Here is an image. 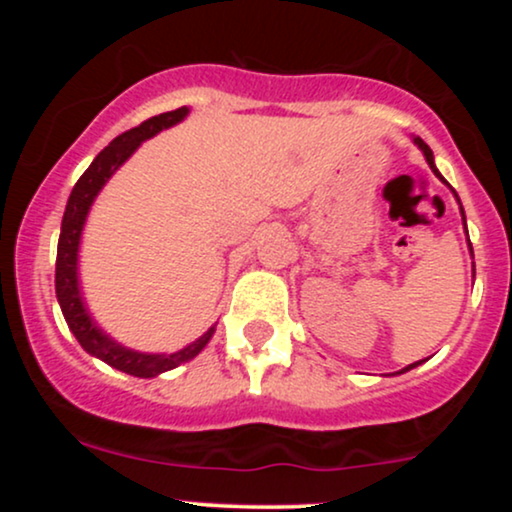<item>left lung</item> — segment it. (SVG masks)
<instances>
[{"label":"left lung","instance_id":"8db88e82","mask_svg":"<svg viewBox=\"0 0 512 512\" xmlns=\"http://www.w3.org/2000/svg\"><path fill=\"white\" fill-rule=\"evenodd\" d=\"M414 142L416 144H419V149L421 151H424V156H426V161H428V166H431V170H433V173H436L438 175V178H440V173H438V168H436V163H433V151H431V146H428L426 142H424V139H421V137H416L414 139ZM440 180H443V178H440ZM457 197V195H455ZM462 216H464V211H462ZM464 226H467V223H464ZM469 248H472V243H469ZM421 363V361H419ZM419 363H411V366H407V368H404V370H411V368H416V366H419ZM404 370H402V373H404Z\"/></svg>","mask_w":512,"mask_h":512}]
</instances>
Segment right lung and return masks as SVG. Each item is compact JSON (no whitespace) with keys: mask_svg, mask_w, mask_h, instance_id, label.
I'll use <instances>...</instances> for the list:
<instances>
[{"mask_svg":"<svg viewBox=\"0 0 512 512\" xmlns=\"http://www.w3.org/2000/svg\"><path fill=\"white\" fill-rule=\"evenodd\" d=\"M185 115L187 108L154 115L149 117V120H144L142 125L122 132L120 137H115L113 142L105 146L101 154L93 158L91 166L84 170V175L76 180L72 195H69L67 209H64L60 243H57L55 291L69 330L74 332V337L79 339V344L84 346V351H88V354L101 358V361L122 370V373L134 375V378H154L158 373H166V370L178 368L180 363H187L190 358H195L199 351L207 346L211 334H214V327H211L204 337H199L195 344L185 346V349L175 351V354H137V351H129L125 346L115 344L113 339L105 337V334L93 325L84 303H81L79 284H76V250H79L81 228H84L88 209H91L93 197L98 195V190L105 185V180L132 156V151L137 149L144 139L154 137L161 129L175 125V122H180Z\"/></svg>","mask_w":512,"mask_h":512,"instance_id":"add662e5","label":"right lung"}]
</instances>
